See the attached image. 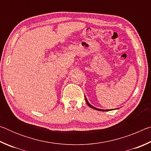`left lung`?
I'll return each mask as SVG.
<instances>
[{
	"label": "left lung",
	"instance_id": "8db88e82",
	"mask_svg": "<svg viewBox=\"0 0 151 151\" xmlns=\"http://www.w3.org/2000/svg\"><path fill=\"white\" fill-rule=\"evenodd\" d=\"M85 101H86V104H88V105L91 107V108H92V109H95V110H97V111H111V110H109V109H108V110H104V109H97V108H96V107H94V106H93V105H91V104L88 103V101H87V99H86V96H85Z\"/></svg>",
	"mask_w": 151,
	"mask_h": 151
}]
</instances>
